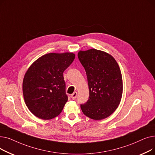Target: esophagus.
<instances>
[{"label": "esophagus", "instance_id": "1", "mask_svg": "<svg viewBox=\"0 0 155 155\" xmlns=\"http://www.w3.org/2000/svg\"><path fill=\"white\" fill-rule=\"evenodd\" d=\"M77 92H75L73 93V94H71V99H72L75 100V99L77 98Z\"/></svg>", "mask_w": 155, "mask_h": 155}]
</instances>
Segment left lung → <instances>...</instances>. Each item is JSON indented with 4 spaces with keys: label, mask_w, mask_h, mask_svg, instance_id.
<instances>
[{
    "label": "left lung",
    "mask_w": 155,
    "mask_h": 155,
    "mask_svg": "<svg viewBox=\"0 0 155 155\" xmlns=\"http://www.w3.org/2000/svg\"><path fill=\"white\" fill-rule=\"evenodd\" d=\"M78 58L86 71L90 95L81 109L94 120L106 118L116 110L123 94L119 65L110 54L95 49L80 51Z\"/></svg>",
    "instance_id": "1"
}]
</instances>
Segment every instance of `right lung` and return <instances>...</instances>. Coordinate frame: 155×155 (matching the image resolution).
Returning a JSON list of instances; mask_svg holds the SVG:
<instances>
[{
    "mask_svg": "<svg viewBox=\"0 0 155 155\" xmlns=\"http://www.w3.org/2000/svg\"><path fill=\"white\" fill-rule=\"evenodd\" d=\"M72 53H51L32 63L24 75V99L29 110L42 119L58 116L68 101L63 72L75 59Z\"/></svg>",
    "mask_w": 155,
    "mask_h": 155,
    "instance_id": "right-lung-1",
    "label": "right lung"
}]
</instances>
